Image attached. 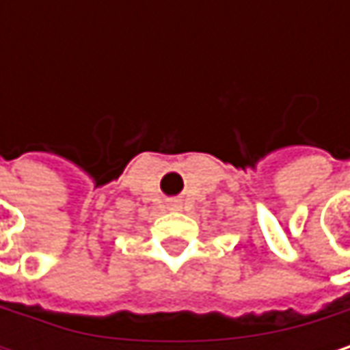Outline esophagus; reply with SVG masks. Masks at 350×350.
I'll return each mask as SVG.
<instances>
[{"label":"esophagus","mask_w":350,"mask_h":350,"mask_svg":"<svg viewBox=\"0 0 350 350\" xmlns=\"http://www.w3.org/2000/svg\"><path fill=\"white\" fill-rule=\"evenodd\" d=\"M172 211H178V208H182V202L180 200H170V204H168Z\"/></svg>","instance_id":"34e87169"}]
</instances>
